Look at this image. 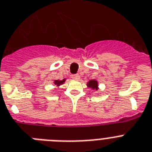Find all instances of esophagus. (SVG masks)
<instances>
[{
    "instance_id": "obj_1",
    "label": "esophagus",
    "mask_w": 152,
    "mask_h": 152,
    "mask_svg": "<svg viewBox=\"0 0 152 152\" xmlns=\"http://www.w3.org/2000/svg\"><path fill=\"white\" fill-rule=\"evenodd\" d=\"M71 77L73 79H75V80H78V79L80 78V75H79L78 74H77V75H73L71 76Z\"/></svg>"
}]
</instances>
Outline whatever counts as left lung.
<instances>
[{"label": "left lung", "mask_w": 152, "mask_h": 152, "mask_svg": "<svg viewBox=\"0 0 152 152\" xmlns=\"http://www.w3.org/2000/svg\"><path fill=\"white\" fill-rule=\"evenodd\" d=\"M87 86L92 90L97 91L98 89V83L96 80H90L87 83Z\"/></svg>", "instance_id": "obj_1"}]
</instances>
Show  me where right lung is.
<instances>
[{
    "label": "right lung",
    "mask_w": 152,
    "mask_h": 152,
    "mask_svg": "<svg viewBox=\"0 0 152 152\" xmlns=\"http://www.w3.org/2000/svg\"><path fill=\"white\" fill-rule=\"evenodd\" d=\"M66 79H63V80H61V81H60V80H55V81H54V84L55 85H56L57 87H59L60 85H63L64 83L65 82Z\"/></svg>",
    "instance_id": "add662e5"
}]
</instances>
